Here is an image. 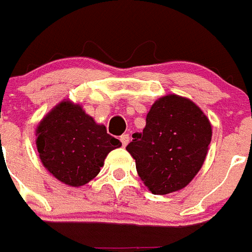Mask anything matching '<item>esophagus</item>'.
Here are the masks:
<instances>
[{"label": "esophagus", "mask_w": 252, "mask_h": 252, "mask_svg": "<svg viewBox=\"0 0 252 252\" xmlns=\"http://www.w3.org/2000/svg\"><path fill=\"white\" fill-rule=\"evenodd\" d=\"M120 141H122L123 146L126 147V145H128V142H129V136H128V134H123V136L120 137Z\"/></svg>", "instance_id": "34e87169"}]
</instances>
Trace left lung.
<instances>
[{
	"label": "left lung",
	"instance_id": "left-lung-1",
	"mask_svg": "<svg viewBox=\"0 0 252 252\" xmlns=\"http://www.w3.org/2000/svg\"><path fill=\"white\" fill-rule=\"evenodd\" d=\"M126 151L137 173L153 194L184 189L204 163L212 126L191 99L177 94L158 98L146 115L141 133H133Z\"/></svg>",
	"mask_w": 252,
	"mask_h": 252
}]
</instances>
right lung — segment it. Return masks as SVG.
Returning <instances> with one entry per match:
<instances>
[{"mask_svg":"<svg viewBox=\"0 0 252 252\" xmlns=\"http://www.w3.org/2000/svg\"><path fill=\"white\" fill-rule=\"evenodd\" d=\"M36 146L50 175L79 188L99 173L108 153L122 142L110 136L103 124L95 123L83 106L63 99L38 123Z\"/></svg>","mask_w":252,"mask_h":252,"instance_id":"1","label":"right lung"}]
</instances>
